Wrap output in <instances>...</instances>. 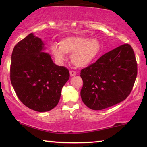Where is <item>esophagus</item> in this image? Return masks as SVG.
<instances>
[{"label":"esophagus","instance_id":"esophagus-1","mask_svg":"<svg viewBox=\"0 0 147 147\" xmlns=\"http://www.w3.org/2000/svg\"><path fill=\"white\" fill-rule=\"evenodd\" d=\"M69 74L71 76H74L76 75V72L75 71H74V70H71V71H69Z\"/></svg>","mask_w":147,"mask_h":147}]
</instances>
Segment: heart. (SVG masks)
<instances>
[{"label":"heart","mask_w":147,"mask_h":147,"mask_svg":"<svg viewBox=\"0 0 147 147\" xmlns=\"http://www.w3.org/2000/svg\"><path fill=\"white\" fill-rule=\"evenodd\" d=\"M59 47L53 44L51 52L55 59L62 62L65 53L71 54V61L74 65L85 67L94 63L102 52L101 43L98 39L84 36H68L61 39Z\"/></svg>","instance_id":"1"}]
</instances>
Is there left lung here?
Returning <instances> with one entry per match:
<instances>
[{
  "instance_id": "obj_1",
  "label": "left lung",
  "mask_w": 147,
  "mask_h": 147,
  "mask_svg": "<svg viewBox=\"0 0 147 147\" xmlns=\"http://www.w3.org/2000/svg\"><path fill=\"white\" fill-rule=\"evenodd\" d=\"M136 76L137 63L133 49L127 43L120 45L81 70L82 101L95 110L120 103L129 96Z\"/></svg>"
}]
</instances>
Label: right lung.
<instances>
[{
	"label": "right lung",
	"mask_w": 147,
	"mask_h": 147,
	"mask_svg": "<svg viewBox=\"0 0 147 147\" xmlns=\"http://www.w3.org/2000/svg\"><path fill=\"white\" fill-rule=\"evenodd\" d=\"M41 39L29 34L14 47L10 77L22 103L37 112H47L57 105L61 89L69 78V71L55 65L51 56L42 52Z\"/></svg>",
	"instance_id": "right-lung-1"
}]
</instances>
